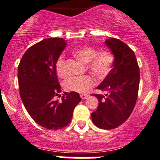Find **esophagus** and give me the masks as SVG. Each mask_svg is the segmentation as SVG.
Instances as JSON below:
<instances>
[{
    "instance_id": "esophagus-1",
    "label": "esophagus",
    "mask_w": 160,
    "mask_h": 160,
    "mask_svg": "<svg viewBox=\"0 0 160 160\" xmlns=\"http://www.w3.org/2000/svg\"><path fill=\"white\" fill-rule=\"evenodd\" d=\"M88 94H80V97H81L82 99H86V98H87V97H88Z\"/></svg>"
}]
</instances>
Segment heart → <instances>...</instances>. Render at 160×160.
Here are the masks:
<instances>
[{
    "instance_id": "b5f03b06",
    "label": "heart",
    "mask_w": 160,
    "mask_h": 160,
    "mask_svg": "<svg viewBox=\"0 0 160 160\" xmlns=\"http://www.w3.org/2000/svg\"><path fill=\"white\" fill-rule=\"evenodd\" d=\"M78 59L86 63V67L96 78L102 80L108 75L114 62V56L109 50L97 51L90 46H81L73 51ZM66 61L64 54H61L55 62V69L59 75L66 73ZM94 85V80L89 74L72 76L64 82V87L68 91L85 93Z\"/></svg>"
}]
</instances>
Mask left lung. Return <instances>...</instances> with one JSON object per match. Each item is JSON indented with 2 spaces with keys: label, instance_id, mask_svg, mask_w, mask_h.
Masks as SVG:
<instances>
[{
  "label": "left lung",
  "instance_id": "8db88e82",
  "mask_svg": "<svg viewBox=\"0 0 160 160\" xmlns=\"http://www.w3.org/2000/svg\"><path fill=\"white\" fill-rule=\"evenodd\" d=\"M105 44L114 56L112 70L97 87L107 94H93L98 107L91 114L94 125L111 130L122 125L132 112L138 98L139 68L132 49L122 41L111 38Z\"/></svg>",
  "mask_w": 160,
  "mask_h": 160
}]
</instances>
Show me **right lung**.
Listing matches in <instances>:
<instances>
[{"instance_id": "add662e5", "label": "right lung", "mask_w": 160, "mask_h": 160, "mask_svg": "<svg viewBox=\"0 0 160 160\" xmlns=\"http://www.w3.org/2000/svg\"><path fill=\"white\" fill-rule=\"evenodd\" d=\"M63 38L44 39L29 47L22 56L18 70L20 96L31 118L49 130L70 123L73 110L81 101L77 92H61L55 62L66 48Z\"/></svg>"}]
</instances>
